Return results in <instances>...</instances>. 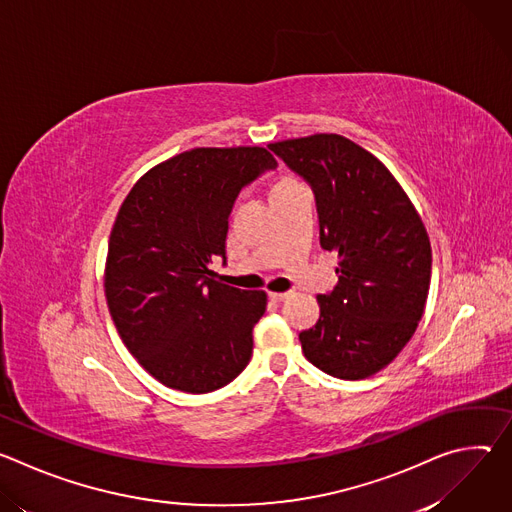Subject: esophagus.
I'll list each match as a JSON object with an SVG mask.
<instances>
[{"instance_id": "34e87169", "label": "esophagus", "mask_w": 512, "mask_h": 512, "mask_svg": "<svg viewBox=\"0 0 512 512\" xmlns=\"http://www.w3.org/2000/svg\"><path fill=\"white\" fill-rule=\"evenodd\" d=\"M291 294H289V291H271V294H269V298L273 300V302H283V300H287Z\"/></svg>"}]
</instances>
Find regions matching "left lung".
<instances>
[{
  "instance_id": "obj_1",
  "label": "left lung",
  "mask_w": 512,
  "mask_h": 512,
  "mask_svg": "<svg viewBox=\"0 0 512 512\" xmlns=\"http://www.w3.org/2000/svg\"><path fill=\"white\" fill-rule=\"evenodd\" d=\"M314 192L320 245L338 253V285L318 296L320 320L300 332L306 358L358 381L411 340L431 279L429 237L411 200L371 152L336 133L271 143Z\"/></svg>"
}]
</instances>
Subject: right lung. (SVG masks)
<instances>
[{
    "label": "right lung",
    "instance_id": "right-lung-1",
    "mask_svg": "<svg viewBox=\"0 0 512 512\" xmlns=\"http://www.w3.org/2000/svg\"><path fill=\"white\" fill-rule=\"evenodd\" d=\"M277 168L265 148H194L141 176L109 237L105 296L117 332L162 385L210 393L251 360L265 291L223 283L229 214L243 188Z\"/></svg>",
    "mask_w": 512,
    "mask_h": 512
}]
</instances>
